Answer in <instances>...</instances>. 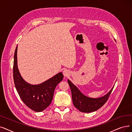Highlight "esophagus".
<instances>
[{
  "label": "esophagus",
  "instance_id": "obj_1",
  "mask_svg": "<svg viewBox=\"0 0 132 132\" xmlns=\"http://www.w3.org/2000/svg\"><path fill=\"white\" fill-rule=\"evenodd\" d=\"M63 75H64V76L66 77V76H68V75H69V72L67 70H64L63 71Z\"/></svg>",
  "mask_w": 132,
  "mask_h": 132
}]
</instances>
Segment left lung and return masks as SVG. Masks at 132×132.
Listing matches in <instances>:
<instances>
[{
	"label": "left lung",
	"mask_w": 132,
	"mask_h": 132,
	"mask_svg": "<svg viewBox=\"0 0 132 132\" xmlns=\"http://www.w3.org/2000/svg\"><path fill=\"white\" fill-rule=\"evenodd\" d=\"M72 94V102L74 106L80 112L90 113L95 112L105 104L111 94L113 88L106 95L98 98H90L83 95L69 80H68Z\"/></svg>",
	"instance_id": "8db88e82"
}]
</instances>
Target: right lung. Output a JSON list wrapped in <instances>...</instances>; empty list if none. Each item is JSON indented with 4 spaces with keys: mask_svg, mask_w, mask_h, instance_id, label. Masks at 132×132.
I'll list each match as a JSON object with an SVG mask.
<instances>
[{
    "mask_svg": "<svg viewBox=\"0 0 132 132\" xmlns=\"http://www.w3.org/2000/svg\"><path fill=\"white\" fill-rule=\"evenodd\" d=\"M17 48L14 55L13 75L14 85L23 102L35 112H42L48 107L53 98L55 89L63 78L62 72L37 85L26 82L21 76L17 67Z\"/></svg>",
    "mask_w": 132,
    "mask_h": 132,
    "instance_id": "1",
    "label": "right lung"
}]
</instances>
